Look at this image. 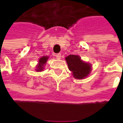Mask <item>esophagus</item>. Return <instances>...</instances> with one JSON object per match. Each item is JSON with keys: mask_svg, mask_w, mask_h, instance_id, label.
Returning a JSON list of instances; mask_svg holds the SVG:
<instances>
[{"mask_svg": "<svg viewBox=\"0 0 123 123\" xmlns=\"http://www.w3.org/2000/svg\"><path fill=\"white\" fill-rule=\"evenodd\" d=\"M55 58H56L57 59L60 60V59L61 58V53H58V54H56V55H55Z\"/></svg>", "mask_w": 123, "mask_h": 123, "instance_id": "obj_1", "label": "esophagus"}]
</instances>
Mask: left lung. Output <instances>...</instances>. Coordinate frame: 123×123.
<instances>
[{
	"label": "left lung",
	"mask_w": 123,
	"mask_h": 123,
	"mask_svg": "<svg viewBox=\"0 0 123 123\" xmlns=\"http://www.w3.org/2000/svg\"><path fill=\"white\" fill-rule=\"evenodd\" d=\"M69 70L73 73V75L76 79H83L91 71V65L83 61L81 58L75 55H69L65 58Z\"/></svg>",
	"instance_id": "8db88e82"
}]
</instances>
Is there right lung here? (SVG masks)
<instances>
[{
	"instance_id": "right-lung-1",
	"label": "right lung",
	"mask_w": 123,
	"mask_h": 123,
	"mask_svg": "<svg viewBox=\"0 0 123 123\" xmlns=\"http://www.w3.org/2000/svg\"><path fill=\"white\" fill-rule=\"evenodd\" d=\"M48 56H43L42 58H40L39 59V61H38V64L36 66V71L37 72H40V71H43V70L44 69V66L46 64V62L48 59Z\"/></svg>"
}]
</instances>
